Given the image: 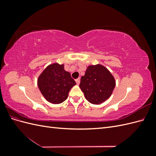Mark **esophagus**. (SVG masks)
Segmentation results:
<instances>
[{
	"mask_svg": "<svg viewBox=\"0 0 156 156\" xmlns=\"http://www.w3.org/2000/svg\"><path fill=\"white\" fill-rule=\"evenodd\" d=\"M75 81H76L77 84H79L80 81H81V79H80V78H78V79H77L76 80H75Z\"/></svg>",
	"mask_w": 156,
	"mask_h": 156,
	"instance_id": "34e87169",
	"label": "esophagus"
}]
</instances>
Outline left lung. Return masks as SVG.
<instances>
[{"mask_svg": "<svg viewBox=\"0 0 156 156\" xmlns=\"http://www.w3.org/2000/svg\"><path fill=\"white\" fill-rule=\"evenodd\" d=\"M79 87L90 103L98 105L111 96L115 87V81L104 66H89L85 75L81 77Z\"/></svg>", "mask_w": 156, "mask_h": 156, "instance_id": "obj_1", "label": "left lung"}]
</instances>
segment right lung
<instances>
[{
    "mask_svg": "<svg viewBox=\"0 0 156 156\" xmlns=\"http://www.w3.org/2000/svg\"><path fill=\"white\" fill-rule=\"evenodd\" d=\"M76 83L66 72L64 65L53 64L47 67L40 75L37 85L42 95L49 102L58 104L66 100L68 93Z\"/></svg>",
    "mask_w": 156,
    "mask_h": 156,
    "instance_id": "1",
    "label": "right lung"
}]
</instances>
